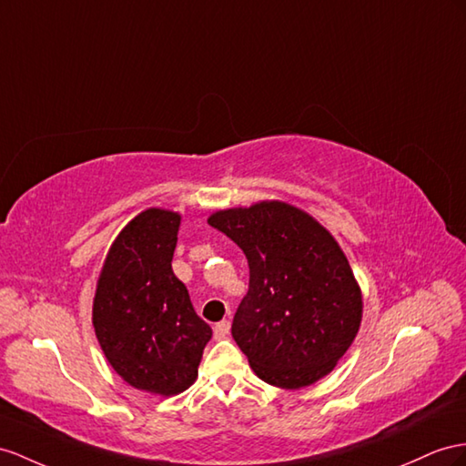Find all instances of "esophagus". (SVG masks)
<instances>
[{"mask_svg": "<svg viewBox=\"0 0 466 466\" xmlns=\"http://www.w3.org/2000/svg\"><path fill=\"white\" fill-rule=\"evenodd\" d=\"M228 332H230V320H220V323L214 325V337L218 340L228 337Z\"/></svg>", "mask_w": 466, "mask_h": 466, "instance_id": "obj_1", "label": "esophagus"}]
</instances>
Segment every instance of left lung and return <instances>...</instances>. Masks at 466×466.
Returning a JSON list of instances; mask_svg holds the SVG:
<instances>
[{
	"instance_id": "8db88e82",
	"label": "left lung",
	"mask_w": 466,
	"mask_h": 466,
	"mask_svg": "<svg viewBox=\"0 0 466 466\" xmlns=\"http://www.w3.org/2000/svg\"><path fill=\"white\" fill-rule=\"evenodd\" d=\"M208 224L242 248L249 288L232 337L266 384L299 390L335 370L362 323V291L342 248L283 200L217 210Z\"/></svg>"
}]
</instances>
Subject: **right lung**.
I'll return each mask as SVG.
<instances>
[{
    "instance_id": "right-lung-1",
    "label": "right lung",
    "mask_w": 466,
    "mask_h": 466,
    "mask_svg": "<svg viewBox=\"0 0 466 466\" xmlns=\"http://www.w3.org/2000/svg\"><path fill=\"white\" fill-rule=\"evenodd\" d=\"M181 214L147 208L116 236L100 269L92 325L106 360L124 381L153 396L195 384L212 329L173 268Z\"/></svg>"
}]
</instances>
